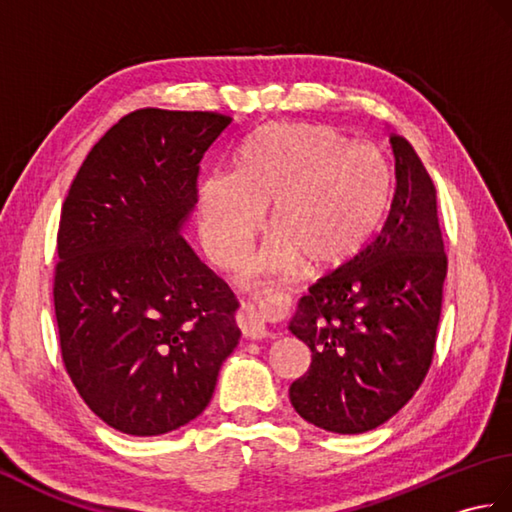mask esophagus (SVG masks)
<instances>
[{"instance_id":"esophagus-1","label":"esophagus","mask_w":512,"mask_h":512,"mask_svg":"<svg viewBox=\"0 0 512 512\" xmlns=\"http://www.w3.org/2000/svg\"><path fill=\"white\" fill-rule=\"evenodd\" d=\"M279 310V303L270 295H255L253 299L242 301V310L237 314V325L246 339H264L268 334L266 321L270 314Z\"/></svg>"}]
</instances>
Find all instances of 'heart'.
Masks as SVG:
<instances>
[{
  "label": "heart",
  "mask_w": 512,
  "mask_h": 512,
  "mask_svg": "<svg viewBox=\"0 0 512 512\" xmlns=\"http://www.w3.org/2000/svg\"><path fill=\"white\" fill-rule=\"evenodd\" d=\"M391 189L387 160L325 125H268L248 136L233 173L200 184V226L217 264L233 266L264 220L270 233L248 275L312 270L345 262L374 233Z\"/></svg>",
  "instance_id": "b5f03b06"
}]
</instances>
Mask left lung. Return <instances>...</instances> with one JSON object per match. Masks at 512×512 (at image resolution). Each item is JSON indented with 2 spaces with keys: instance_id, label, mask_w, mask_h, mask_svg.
<instances>
[{
  "instance_id": "obj_1",
  "label": "left lung",
  "mask_w": 512,
  "mask_h": 512,
  "mask_svg": "<svg viewBox=\"0 0 512 512\" xmlns=\"http://www.w3.org/2000/svg\"><path fill=\"white\" fill-rule=\"evenodd\" d=\"M396 189L380 233L321 277L288 330L312 363L290 385L303 420L332 433H365L407 405L436 350L447 277L436 187L400 134H389Z\"/></svg>"
}]
</instances>
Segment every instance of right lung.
<instances>
[{"instance_id": "add662e5", "label": "right lung", "mask_w": 512, "mask_h": 512, "mask_svg": "<svg viewBox=\"0 0 512 512\" xmlns=\"http://www.w3.org/2000/svg\"><path fill=\"white\" fill-rule=\"evenodd\" d=\"M233 118L136 110L92 147L63 202L54 314L63 365L129 436L198 418L235 350L239 303L184 242L200 160Z\"/></svg>"}]
</instances>
